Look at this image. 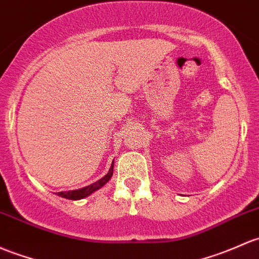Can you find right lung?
I'll use <instances>...</instances> for the list:
<instances>
[{"label": "right lung", "mask_w": 259, "mask_h": 259, "mask_svg": "<svg viewBox=\"0 0 259 259\" xmlns=\"http://www.w3.org/2000/svg\"><path fill=\"white\" fill-rule=\"evenodd\" d=\"M113 171H114V161L111 162L110 168H109L108 174L104 176V178H102L100 180H98V181L93 182L92 185H88V186L81 187V189L72 190V191H61V192H57V195L61 196V197L68 198V200H81V198L84 197H88L89 195H92L93 192L97 191V190L102 189V187L107 184L109 180L111 179V176H113Z\"/></svg>", "instance_id": "add662e5"}]
</instances>
